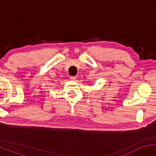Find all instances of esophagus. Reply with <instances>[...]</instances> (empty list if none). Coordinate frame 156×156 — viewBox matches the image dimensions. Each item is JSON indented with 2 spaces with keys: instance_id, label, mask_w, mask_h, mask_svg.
I'll return each instance as SVG.
<instances>
[{
  "instance_id": "1",
  "label": "esophagus",
  "mask_w": 156,
  "mask_h": 156,
  "mask_svg": "<svg viewBox=\"0 0 156 156\" xmlns=\"http://www.w3.org/2000/svg\"><path fill=\"white\" fill-rule=\"evenodd\" d=\"M69 78H70L72 80H76V76H70L69 77Z\"/></svg>"
}]
</instances>
